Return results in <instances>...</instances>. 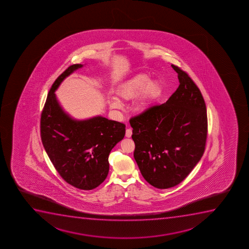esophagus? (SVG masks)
I'll list each match as a JSON object with an SVG mask.
<instances>
[{"instance_id": "34e87169", "label": "esophagus", "mask_w": 249, "mask_h": 249, "mask_svg": "<svg viewBox=\"0 0 249 249\" xmlns=\"http://www.w3.org/2000/svg\"><path fill=\"white\" fill-rule=\"evenodd\" d=\"M132 129L128 128L126 130V138H131L132 137Z\"/></svg>"}]
</instances>
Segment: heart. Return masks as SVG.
<instances>
[{"instance_id": "1", "label": "heart", "mask_w": 249, "mask_h": 249, "mask_svg": "<svg viewBox=\"0 0 249 249\" xmlns=\"http://www.w3.org/2000/svg\"><path fill=\"white\" fill-rule=\"evenodd\" d=\"M149 80L146 74H138L126 80L117 89V95L119 99L128 102L138 96L134 104L136 111H142L153 103L161 92L160 82L157 80ZM111 108H121V103L116 99L109 101Z\"/></svg>"}]
</instances>
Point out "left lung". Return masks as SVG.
<instances>
[{"label": "left lung", "mask_w": 249, "mask_h": 249, "mask_svg": "<svg viewBox=\"0 0 249 249\" xmlns=\"http://www.w3.org/2000/svg\"><path fill=\"white\" fill-rule=\"evenodd\" d=\"M172 68L180 83L175 92L129 121L135 160L145 180L159 189L175 187L187 178L203 155L208 135L201 91L187 72Z\"/></svg>", "instance_id": "1"}]
</instances>
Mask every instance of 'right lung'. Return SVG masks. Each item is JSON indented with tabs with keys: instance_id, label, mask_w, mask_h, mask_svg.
<instances>
[{
	"instance_id": "add662e5",
	"label": "right lung",
	"mask_w": 249,
	"mask_h": 249,
	"mask_svg": "<svg viewBox=\"0 0 249 249\" xmlns=\"http://www.w3.org/2000/svg\"><path fill=\"white\" fill-rule=\"evenodd\" d=\"M82 66L71 65L52 86L41 111V138L62 178L76 188L91 190L107 177L109 154L123 140L126 126L101 116L75 120L65 112L55 91L67 76Z\"/></svg>"
}]
</instances>
